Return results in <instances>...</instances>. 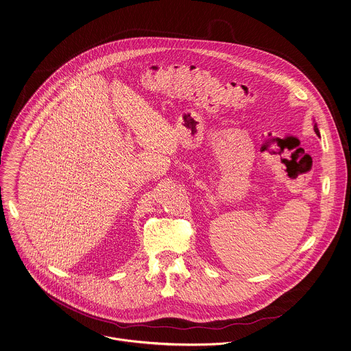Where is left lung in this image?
I'll use <instances>...</instances> for the list:
<instances>
[{"mask_svg": "<svg viewBox=\"0 0 351 351\" xmlns=\"http://www.w3.org/2000/svg\"><path fill=\"white\" fill-rule=\"evenodd\" d=\"M313 130H315V133H316V134H319V130H317V126H316V123L313 125Z\"/></svg>", "mask_w": 351, "mask_h": 351, "instance_id": "left-lung-1", "label": "left lung"}]
</instances>
